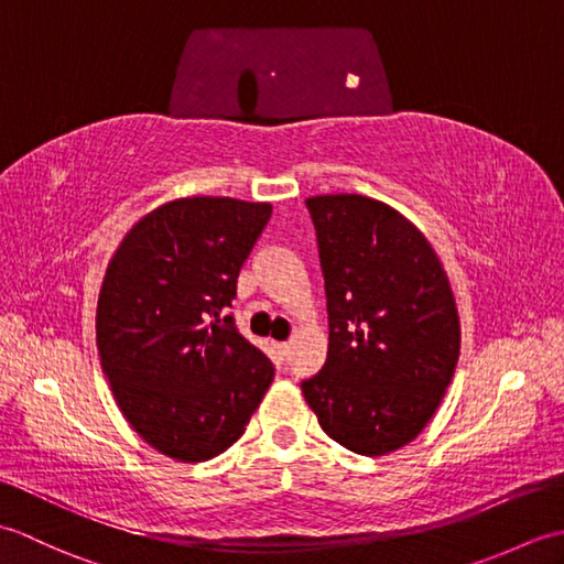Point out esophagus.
Returning <instances> with one entry per match:
<instances>
[{
    "mask_svg": "<svg viewBox=\"0 0 564 564\" xmlns=\"http://www.w3.org/2000/svg\"><path fill=\"white\" fill-rule=\"evenodd\" d=\"M273 349H275V354H279V358L283 361L285 356H289V351H291V346L285 344V341H279V344H273Z\"/></svg>",
    "mask_w": 564,
    "mask_h": 564,
    "instance_id": "obj_1",
    "label": "esophagus"
}]
</instances>
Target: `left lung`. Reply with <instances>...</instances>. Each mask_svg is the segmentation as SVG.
Masks as SVG:
<instances>
[{
  "mask_svg": "<svg viewBox=\"0 0 564 564\" xmlns=\"http://www.w3.org/2000/svg\"><path fill=\"white\" fill-rule=\"evenodd\" d=\"M325 275L329 349L301 382L322 431L386 455L416 438L451 386L460 322L448 275L416 227L358 194L305 200Z\"/></svg>",
  "mask_w": 564,
  "mask_h": 564,
  "instance_id": "obj_1",
  "label": "left lung"
}]
</instances>
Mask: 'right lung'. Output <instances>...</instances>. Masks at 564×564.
Listing matches in <instances>:
<instances>
[{
    "instance_id": "right-lung-1",
    "label": "right lung",
    "mask_w": 564,
    "mask_h": 564,
    "mask_svg": "<svg viewBox=\"0 0 564 564\" xmlns=\"http://www.w3.org/2000/svg\"><path fill=\"white\" fill-rule=\"evenodd\" d=\"M271 203L176 198L133 225L97 305L104 376L128 424L182 463L245 434L273 366L225 315Z\"/></svg>"
}]
</instances>
